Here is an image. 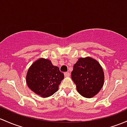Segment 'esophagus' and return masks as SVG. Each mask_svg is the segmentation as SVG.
<instances>
[{
  "mask_svg": "<svg viewBox=\"0 0 127 127\" xmlns=\"http://www.w3.org/2000/svg\"><path fill=\"white\" fill-rule=\"evenodd\" d=\"M64 76L65 77H69L70 76V73L69 72H64Z\"/></svg>",
  "mask_w": 127,
  "mask_h": 127,
  "instance_id": "obj_1",
  "label": "esophagus"
}]
</instances>
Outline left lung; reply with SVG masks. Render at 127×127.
Masks as SVG:
<instances>
[{
  "mask_svg": "<svg viewBox=\"0 0 127 127\" xmlns=\"http://www.w3.org/2000/svg\"><path fill=\"white\" fill-rule=\"evenodd\" d=\"M71 78L78 93L92 98L100 91L104 83V72L97 60L91 57L80 58L74 65Z\"/></svg>",
  "mask_w": 127,
  "mask_h": 127,
  "instance_id": "obj_1",
  "label": "left lung"
}]
</instances>
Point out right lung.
<instances>
[{
    "instance_id": "add662e5",
    "label": "right lung",
    "mask_w": 127,
    "mask_h": 127,
    "mask_svg": "<svg viewBox=\"0 0 127 127\" xmlns=\"http://www.w3.org/2000/svg\"><path fill=\"white\" fill-rule=\"evenodd\" d=\"M63 78L64 74L60 71L59 67L53 66L51 61L44 58L34 61L26 75L29 88L44 98L55 93Z\"/></svg>"
}]
</instances>
